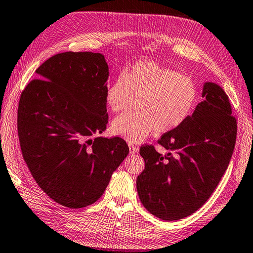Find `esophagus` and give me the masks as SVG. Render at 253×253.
Masks as SVG:
<instances>
[{
    "mask_svg": "<svg viewBox=\"0 0 253 253\" xmlns=\"http://www.w3.org/2000/svg\"><path fill=\"white\" fill-rule=\"evenodd\" d=\"M128 144V150H130V153L134 155V153H136L138 151V148L135 147L132 143H127Z\"/></svg>",
    "mask_w": 253,
    "mask_h": 253,
    "instance_id": "34e87169",
    "label": "esophagus"
}]
</instances>
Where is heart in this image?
Returning <instances> with one entry per match:
<instances>
[{
  "instance_id": "1",
  "label": "heart",
  "mask_w": 253,
  "mask_h": 253,
  "mask_svg": "<svg viewBox=\"0 0 253 253\" xmlns=\"http://www.w3.org/2000/svg\"><path fill=\"white\" fill-rule=\"evenodd\" d=\"M138 96L137 110L113 121L112 131L137 143L157 130L169 132L181 126L198 103V88L189 76L152 61H139L117 76L105 91L110 110L122 112Z\"/></svg>"
}]
</instances>
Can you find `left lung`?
Instances as JSON below:
<instances>
[{
    "mask_svg": "<svg viewBox=\"0 0 253 253\" xmlns=\"http://www.w3.org/2000/svg\"><path fill=\"white\" fill-rule=\"evenodd\" d=\"M204 101L181 126L162 135L155 146L143 145L145 169L137 176L141 204L156 217L175 221L205 204L229 166L237 135L229 96L218 84L206 83Z\"/></svg>",
    "mask_w": 253,
    "mask_h": 253,
    "instance_id": "1",
    "label": "left lung"
}]
</instances>
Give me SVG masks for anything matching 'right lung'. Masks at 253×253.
Listing matches in <instances>:
<instances>
[{
	"mask_svg": "<svg viewBox=\"0 0 253 253\" xmlns=\"http://www.w3.org/2000/svg\"><path fill=\"white\" fill-rule=\"evenodd\" d=\"M21 92L17 128L24 161L55 203L77 209L93 204L128 153L126 140L106 130L108 65L90 51L46 60Z\"/></svg>",
	"mask_w": 253,
	"mask_h": 253,
	"instance_id": "right-lung-1",
	"label": "right lung"
}]
</instances>
